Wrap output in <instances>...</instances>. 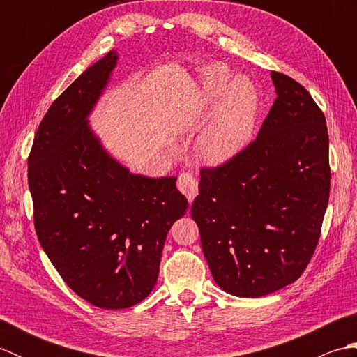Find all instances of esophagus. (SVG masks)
Instances as JSON below:
<instances>
[{"instance_id": "esophagus-1", "label": "esophagus", "mask_w": 357, "mask_h": 357, "mask_svg": "<svg viewBox=\"0 0 357 357\" xmlns=\"http://www.w3.org/2000/svg\"><path fill=\"white\" fill-rule=\"evenodd\" d=\"M178 188L187 196L188 202H192L198 195V181L192 173H181L178 178Z\"/></svg>"}]
</instances>
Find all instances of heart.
Listing matches in <instances>:
<instances>
[{
  "mask_svg": "<svg viewBox=\"0 0 357 357\" xmlns=\"http://www.w3.org/2000/svg\"><path fill=\"white\" fill-rule=\"evenodd\" d=\"M231 73L221 63L199 70L201 105L215 110L196 142L199 156L211 164H224L244 150L255 135L257 95L244 78L230 81Z\"/></svg>",
  "mask_w": 357,
  "mask_h": 357,
  "instance_id": "1",
  "label": "heart"
}]
</instances>
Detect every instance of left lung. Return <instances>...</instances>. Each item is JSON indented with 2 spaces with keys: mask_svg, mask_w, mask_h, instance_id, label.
Instances as JSON below:
<instances>
[{
  "mask_svg": "<svg viewBox=\"0 0 357 357\" xmlns=\"http://www.w3.org/2000/svg\"><path fill=\"white\" fill-rule=\"evenodd\" d=\"M276 100L257 138L202 169L192 218L215 282L238 298L293 284L312 259L330 195L328 132L312 95L271 72Z\"/></svg>",
  "mask_w": 357,
  "mask_h": 357,
  "instance_id": "obj_1",
  "label": "left lung"
}]
</instances>
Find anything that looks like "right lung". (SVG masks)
<instances>
[{"instance_id":"right-lung-1","label":"right lung","mask_w":357,"mask_h":357,"mask_svg":"<svg viewBox=\"0 0 357 357\" xmlns=\"http://www.w3.org/2000/svg\"><path fill=\"white\" fill-rule=\"evenodd\" d=\"M116 64L110 50L56 98L29 156L38 241L64 282L105 310L147 298L167 233L188 208L176 178L132 173L89 123Z\"/></svg>"}]
</instances>
